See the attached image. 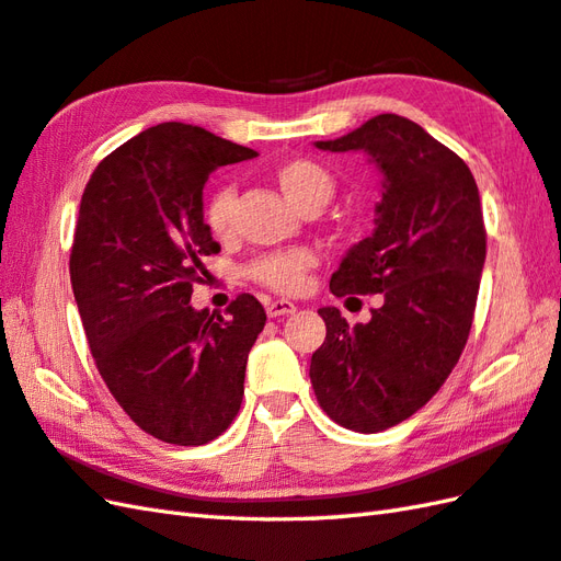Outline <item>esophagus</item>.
<instances>
[{
    "label": "esophagus",
    "mask_w": 561,
    "mask_h": 561,
    "mask_svg": "<svg viewBox=\"0 0 561 561\" xmlns=\"http://www.w3.org/2000/svg\"><path fill=\"white\" fill-rule=\"evenodd\" d=\"M296 306L291 301H272L267 304V316L270 318H282V316H291Z\"/></svg>",
    "instance_id": "esophagus-1"
}]
</instances>
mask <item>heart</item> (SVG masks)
Wrapping results in <instances>:
<instances>
[{
	"label": "heart",
	"instance_id": "b5f03b06",
	"mask_svg": "<svg viewBox=\"0 0 561 561\" xmlns=\"http://www.w3.org/2000/svg\"><path fill=\"white\" fill-rule=\"evenodd\" d=\"M275 179L282 188V193L301 210H310V207H322L330 201L334 191V179L320 162L308 158H294L286 160L275 169ZM233 195L231 186H217L203 203V221L207 231L215 239H227L233 227ZM316 267V255L304 249L296 251H279L270 253L253 260L245 267L255 284L265 286V289L275 294H298L304 289L308 272Z\"/></svg>",
	"mask_w": 561,
	"mask_h": 561
}]
</instances>
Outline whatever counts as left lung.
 Listing matches in <instances>:
<instances>
[{
  "mask_svg": "<svg viewBox=\"0 0 561 561\" xmlns=\"http://www.w3.org/2000/svg\"><path fill=\"white\" fill-rule=\"evenodd\" d=\"M320 150L368 152L385 174L377 227L330 279L336 298L382 294L370 322L320 308L328 336L310 358L318 403L354 433H380L423 409L459 363L485 263L471 169L399 114H377Z\"/></svg>",
  "mask_w": 561,
  "mask_h": 561,
  "instance_id": "obj_1",
  "label": "left lung"
}]
</instances>
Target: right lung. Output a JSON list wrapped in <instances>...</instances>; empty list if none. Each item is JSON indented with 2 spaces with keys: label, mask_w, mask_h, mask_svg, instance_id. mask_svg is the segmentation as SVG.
Returning <instances> with one entry per match:
<instances>
[{
  "label": "right lung",
  "mask_w": 561,
  "mask_h": 561,
  "mask_svg": "<svg viewBox=\"0 0 561 561\" xmlns=\"http://www.w3.org/2000/svg\"><path fill=\"white\" fill-rule=\"evenodd\" d=\"M255 154L164 122L110 152L83 191L69 272L90 354L128 419L169 445H205L241 409L265 308L239 294L215 318L191 294L219 251L203 221L205 181Z\"/></svg>",
  "instance_id": "add662e5"
}]
</instances>
